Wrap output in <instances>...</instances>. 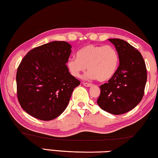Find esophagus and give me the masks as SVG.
<instances>
[{
	"instance_id": "obj_1",
	"label": "esophagus",
	"mask_w": 158,
	"mask_h": 158,
	"mask_svg": "<svg viewBox=\"0 0 158 158\" xmlns=\"http://www.w3.org/2000/svg\"><path fill=\"white\" fill-rule=\"evenodd\" d=\"M83 84L84 86H85V87H91L92 85L91 83H83Z\"/></svg>"
}]
</instances>
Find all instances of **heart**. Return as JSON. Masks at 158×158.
Here are the masks:
<instances>
[{
  "instance_id": "obj_1",
  "label": "heart",
  "mask_w": 158,
  "mask_h": 158,
  "mask_svg": "<svg viewBox=\"0 0 158 158\" xmlns=\"http://www.w3.org/2000/svg\"><path fill=\"white\" fill-rule=\"evenodd\" d=\"M119 64V56L112 46H84L77 53V57H71L67 61L70 74L79 77L81 73L89 69L87 79H97L100 82L109 81L116 73Z\"/></svg>"
}]
</instances>
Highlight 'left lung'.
<instances>
[{
	"mask_svg": "<svg viewBox=\"0 0 158 158\" xmlns=\"http://www.w3.org/2000/svg\"><path fill=\"white\" fill-rule=\"evenodd\" d=\"M115 47L120 64L116 73L101 86L97 104L112 114H121L134 109L144 96L147 69L141 53L128 42L108 39Z\"/></svg>",
	"mask_w": 158,
	"mask_h": 158,
	"instance_id": "8db88e82",
	"label": "left lung"
}]
</instances>
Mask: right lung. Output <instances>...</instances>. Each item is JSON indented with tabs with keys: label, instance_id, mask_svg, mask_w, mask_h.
I'll return each instance as SVG.
<instances>
[{
	"label": "right lung",
	"instance_id": "obj_1",
	"mask_svg": "<svg viewBox=\"0 0 158 158\" xmlns=\"http://www.w3.org/2000/svg\"><path fill=\"white\" fill-rule=\"evenodd\" d=\"M72 46L53 41L32 49L16 73L18 100L27 113L41 120H54L67 108L80 81L69 73Z\"/></svg>",
	"mask_w": 158,
	"mask_h": 158
}]
</instances>
